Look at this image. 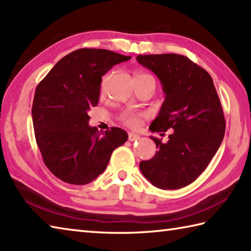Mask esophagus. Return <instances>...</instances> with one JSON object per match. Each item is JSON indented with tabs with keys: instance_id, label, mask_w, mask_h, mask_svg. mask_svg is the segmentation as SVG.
Instances as JSON below:
<instances>
[{
	"instance_id": "obj_1",
	"label": "esophagus",
	"mask_w": 251,
	"mask_h": 251,
	"mask_svg": "<svg viewBox=\"0 0 251 251\" xmlns=\"http://www.w3.org/2000/svg\"><path fill=\"white\" fill-rule=\"evenodd\" d=\"M137 139H139V135L135 134V132H128V140L129 141H135Z\"/></svg>"
}]
</instances>
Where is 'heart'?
<instances>
[{
    "mask_svg": "<svg viewBox=\"0 0 251 251\" xmlns=\"http://www.w3.org/2000/svg\"><path fill=\"white\" fill-rule=\"evenodd\" d=\"M150 75L146 73H142V72H137L135 74V79L136 78H144V77H149ZM140 114L138 113H135V112H131V111H125L123 112L120 119L121 121L124 123L125 125L131 127V128H135V127H138L139 126V123H140Z\"/></svg>",
    "mask_w": 251,
    "mask_h": 251,
    "instance_id": "obj_1",
    "label": "heart"
}]
</instances>
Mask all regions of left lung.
Segmentation results:
<instances>
[{
	"instance_id": "1",
	"label": "left lung",
	"mask_w": 251,
	"mask_h": 251,
	"mask_svg": "<svg viewBox=\"0 0 251 251\" xmlns=\"http://www.w3.org/2000/svg\"><path fill=\"white\" fill-rule=\"evenodd\" d=\"M137 61L161 81L165 99L151 131L171 129L169 140L150 136L158 148L141 161V173L160 189H179L207 169L225 134L222 105L209 73L179 54L138 55Z\"/></svg>"
}]
</instances>
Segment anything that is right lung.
Wrapping results in <instances>:
<instances>
[{
    "mask_svg": "<svg viewBox=\"0 0 251 251\" xmlns=\"http://www.w3.org/2000/svg\"><path fill=\"white\" fill-rule=\"evenodd\" d=\"M129 58L104 49H79L61 58L37 86L31 110L37 145L47 168L65 183L96 179L128 138L119 127L103 132L89 126L88 111L99 102L102 76Z\"/></svg>",
    "mask_w": 251,
    "mask_h": 251,
    "instance_id": "add662e5",
    "label": "right lung"
}]
</instances>
